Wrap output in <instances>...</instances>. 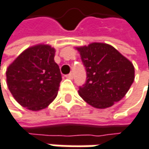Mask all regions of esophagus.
<instances>
[{"mask_svg": "<svg viewBox=\"0 0 149 149\" xmlns=\"http://www.w3.org/2000/svg\"><path fill=\"white\" fill-rule=\"evenodd\" d=\"M73 77H74V74H72V73H70V74H67L66 75V78H68V79H73Z\"/></svg>", "mask_w": 149, "mask_h": 149, "instance_id": "obj_1", "label": "esophagus"}]
</instances>
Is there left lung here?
Returning <instances> with one entry per match:
<instances>
[{"label":"left lung","mask_w":149,"mask_h":149,"mask_svg":"<svg viewBox=\"0 0 149 149\" xmlns=\"http://www.w3.org/2000/svg\"><path fill=\"white\" fill-rule=\"evenodd\" d=\"M86 72L80 96L97 109H106L121 100L135 78L133 64L110 45L91 43L77 48Z\"/></svg>","instance_id":"1"}]
</instances>
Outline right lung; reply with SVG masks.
Listing matches in <instances>:
<instances>
[{"instance_id":"1","label":"right lung","mask_w":149,"mask_h":149,"mask_svg":"<svg viewBox=\"0 0 149 149\" xmlns=\"http://www.w3.org/2000/svg\"><path fill=\"white\" fill-rule=\"evenodd\" d=\"M54 55V48L37 45L22 52L7 68L9 91L23 107L38 111L56 98L62 75Z\"/></svg>"}]
</instances>
